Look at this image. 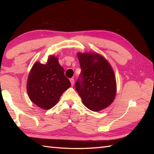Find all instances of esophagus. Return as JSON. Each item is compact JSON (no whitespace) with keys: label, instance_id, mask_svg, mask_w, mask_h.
Masks as SVG:
<instances>
[{"label":"esophagus","instance_id":"34e87169","mask_svg":"<svg viewBox=\"0 0 154 154\" xmlns=\"http://www.w3.org/2000/svg\"><path fill=\"white\" fill-rule=\"evenodd\" d=\"M70 82H71V86H73V85H74V83H75L74 79H73V78H71V79H70Z\"/></svg>","mask_w":154,"mask_h":154}]
</instances>
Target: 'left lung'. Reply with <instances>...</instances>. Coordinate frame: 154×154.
Instances as JSON below:
<instances>
[{"label":"left lung","mask_w":154,"mask_h":154,"mask_svg":"<svg viewBox=\"0 0 154 154\" xmlns=\"http://www.w3.org/2000/svg\"><path fill=\"white\" fill-rule=\"evenodd\" d=\"M82 80H77L75 88L84 105L99 112L110 106L115 99L116 81L113 69L102 55L77 53Z\"/></svg>","instance_id":"left-lung-1"}]
</instances>
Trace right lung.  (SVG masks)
<instances>
[{
  "instance_id": "1",
  "label": "right lung",
  "mask_w": 154,
  "mask_h": 154,
  "mask_svg": "<svg viewBox=\"0 0 154 154\" xmlns=\"http://www.w3.org/2000/svg\"><path fill=\"white\" fill-rule=\"evenodd\" d=\"M70 87V81L65 76L58 57L51 55L45 64L35 62L28 75L26 89L32 103L42 109L49 110Z\"/></svg>"
}]
</instances>
